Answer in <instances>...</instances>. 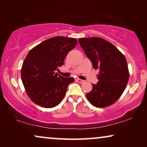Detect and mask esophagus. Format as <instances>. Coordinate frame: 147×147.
<instances>
[{
    "instance_id": "34e87169",
    "label": "esophagus",
    "mask_w": 147,
    "mask_h": 147,
    "mask_svg": "<svg viewBox=\"0 0 147 147\" xmlns=\"http://www.w3.org/2000/svg\"><path fill=\"white\" fill-rule=\"evenodd\" d=\"M76 81H77L78 82H79V83H80V84H83L84 82V80H82L81 79H77L76 80Z\"/></svg>"
}]
</instances>
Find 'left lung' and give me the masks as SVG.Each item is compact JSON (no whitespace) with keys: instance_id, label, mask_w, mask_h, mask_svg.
Listing matches in <instances>:
<instances>
[{"instance_id":"left-lung-1","label":"left lung","mask_w":147,"mask_h":147,"mask_svg":"<svg viewBox=\"0 0 147 147\" xmlns=\"http://www.w3.org/2000/svg\"><path fill=\"white\" fill-rule=\"evenodd\" d=\"M79 43L93 67L100 71L98 83L92 84V91L86 97L96 107L112 105L123 93L129 79L125 57L115 46L102 38H80Z\"/></svg>"}]
</instances>
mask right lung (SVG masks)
<instances>
[{
	"label": "right lung",
	"mask_w": 147,
	"mask_h": 147,
	"mask_svg": "<svg viewBox=\"0 0 147 147\" xmlns=\"http://www.w3.org/2000/svg\"><path fill=\"white\" fill-rule=\"evenodd\" d=\"M77 45V39L54 37L41 42L27 54L21 69V79L32 101L44 108L57 106L65 96L74 78L55 74L63 65L67 53Z\"/></svg>",
	"instance_id": "obj_1"
}]
</instances>
